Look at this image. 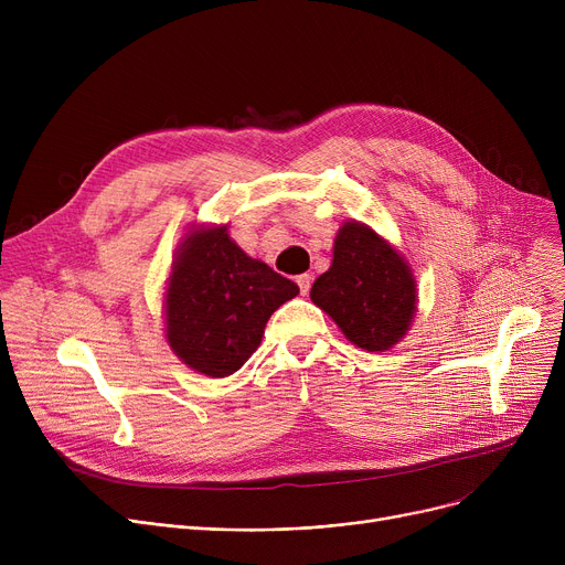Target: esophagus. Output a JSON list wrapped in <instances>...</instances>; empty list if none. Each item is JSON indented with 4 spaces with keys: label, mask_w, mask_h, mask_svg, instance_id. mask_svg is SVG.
Returning <instances> with one entry per match:
<instances>
[{
    "label": "esophagus",
    "mask_w": 565,
    "mask_h": 565,
    "mask_svg": "<svg viewBox=\"0 0 565 565\" xmlns=\"http://www.w3.org/2000/svg\"><path fill=\"white\" fill-rule=\"evenodd\" d=\"M311 281H313V277H311V275H300V277H298V286H300V292H302V295H307V292H309Z\"/></svg>",
    "instance_id": "esophagus-1"
}]
</instances>
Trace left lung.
Instances as JSON below:
<instances>
[{
	"label": "left lung",
	"mask_w": 565,
	"mask_h": 565,
	"mask_svg": "<svg viewBox=\"0 0 565 565\" xmlns=\"http://www.w3.org/2000/svg\"><path fill=\"white\" fill-rule=\"evenodd\" d=\"M311 300L328 313L350 343L369 352L394 348L417 311V281L407 260L362 222H345L334 258L311 288Z\"/></svg>",
	"instance_id": "8db88e82"
}]
</instances>
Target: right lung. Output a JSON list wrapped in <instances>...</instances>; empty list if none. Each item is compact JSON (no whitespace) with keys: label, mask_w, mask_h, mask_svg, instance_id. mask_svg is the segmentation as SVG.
I'll use <instances>...</instances> for the list:
<instances>
[{"label":"right lung","mask_w":565,"mask_h":565,"mask_svg":"<svg viewBox=\"0 0 565 565\" xmlns=\"http://www.w3.org/2000/svg\"><path fill=\"white\" fill-rule=\"evenodd\" d=\"M298 284L247 256L224 226H199L175 249L164 295L167 341L196 373L226 377L260 345L265 322Z\"/></svg>","instance_id":"1"}]
</instances>
